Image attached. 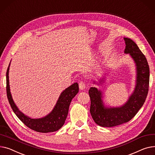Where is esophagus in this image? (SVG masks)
I'll list each match as a JSON object with an SVG mask.
<instances>
[{"instance_id": "esophagus-1", "label": "esophagus", "mask_w": 155, "mask_h": 155, "mask_svg": "<svg viewBox=\"0 0 155 155\" xmlns=\"http://www.w3.org/2000/svg\"><path fill=\"white\" fill-rule=\"evenodd\" d=\"M79 87L80 89H84L85 87H86V84H85L84 82L83 81H80L79 83Z\"/></svg>"}]
</instances>
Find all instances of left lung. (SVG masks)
<instances>
[{
	"label": "left lung",
	"mask_w": 155,
	"mask_h": 155,
	"mask_svg": "<svg viewBox=\"0 0 155 155\" xmlns=\"http://www.w3.org/2000/svg\"><path fill=\"white\" fill-rule=\"evenodd\" d=\"M124 52L130 54L136 62L137 79L134 91L128 101L120 107H105L101 101V93L91 87L90 113L94 122L102 127H113L130 121L143 106L147 97L150 83V68L147 58L133 40L124 38Z\"/></svg>",
	"instance_id": "obj_1"
}]
</instances>
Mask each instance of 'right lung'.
Returning a JSON list of instances; mask_svg holds the SVG:
<instances>
[{
	"instance_id": "1",
	"label": "right lung",
	"mask_w": 155,
	"mask_h": 155,
	"mask_svg": "<svg viewBox=\"0 0 155 155\" xmlns=\"http://www.w3.org/2000/svg\"><path fill=\"white\" fill-rule=\"evenodd\" d=\"M8 70L9 66L6 72V91L7 99L13 111L19 117V119L26 126L37 132L45 133L59 130L65 123L69 111V107L72 98L79 91L78 84L75 83L64 91L61 94L54 110L47 116L39 118V119H31L22 113L13 101L10 92V88H9Z\"/></svg>"
}]
</instances>
